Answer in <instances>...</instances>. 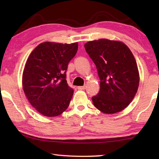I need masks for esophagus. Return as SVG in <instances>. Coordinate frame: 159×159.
<instances>
[{
	"instance_id": "34e87169",
	"label": "esophagus",
	"mask_w": 159,
	"mask_h": 159,
	"mask_svg": "<svg viewBox=\"0 0 159 159\" xmlns=\"http://www.w3.org/2000/svg\"><path fill=\"white\" fill-rule=\"evenodd\" d=\"M86 88V86L85 85H84V86H79V87H78V89L79 90H85Z\"/></svg>"
}]
</instances>
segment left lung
Segmentation results:
<instances>
[{
	"label": "left lung",
	"instance_id": "8db88e82",
	"mask_svg": "<svg viewBox=\"0 0 159 159\" xmlns=\"http://www.w3.org/2000/svg\"><path fill=\"white\" fill-rule=\"evenodd\" d=\"M84 46L100 79V90L92 98L94 106L107 114L121 111L133 101L139 87L133 53L123 42L105 39L87 42Z\"/></svg>",
	"mask_w": 159,
	"mask_h": 159
}]
</instances>
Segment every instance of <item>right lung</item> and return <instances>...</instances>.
Masks as SVG:
<instances>
[{"label": "right lung", "instance_id": "add662e5", "mask_svg": "<svg viewBox=\"0 0 159 159\" xmlns=\"http://www.w3.org/2000/svg\"><path fill=\"white\" fill-rule=\"evenodd\" d=\"M78 43L44 42L32 51L25 64L22 87L38 112L57 116L68 108L74 94L66 80L68 64L77 52Z\"/></svg>", "mask_w": 159, "mask_h": 159}]
</instances>
